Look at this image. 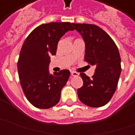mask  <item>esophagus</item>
I'll use <instances>...</instances> for the list:
<instances>
[{
	"label": "esophagus",
	"mask_w": 135,
	"mask_h": 135,
	"mask_svg": "<svg viewBox=\"0 0 135 135\" xmlns=\"http://www.w3.org/2000/svg\"><path fill=\"white\" fill-rule=\"evenodd\" d=\"M71 74L72 76H79V73H77L76 71H71Z\"/></svg>",
	"instance_id": "34e87169"
}]
</instances>
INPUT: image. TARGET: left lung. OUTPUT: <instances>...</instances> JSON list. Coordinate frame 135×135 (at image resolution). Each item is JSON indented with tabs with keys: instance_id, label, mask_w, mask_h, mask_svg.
I'll return each instance as SVG.
<instances>
[{
	"instance_id": "1",
	"label": "left lung",
	"mask_w": 135,
	"mask_h": 135,
	"mask_svg": "<svg viewBox=\"0 0 135 135\" xmlns=\"http://www.w3.org/2000/svg\"><path fill=\"white\" fill-rule=\"evenodd\" d=\"M85 42V61L96 68L90 78L80 73L83 86L77 90L80 101L90 107L107 104L117 88L122 71L121 57L112 38L95 25L72 24Z\"/></svg>"
}]
</instances>
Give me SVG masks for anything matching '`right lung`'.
<instances>
[{
  "label": "right lung",
  "mask_w": 135,
  "mask_h": 135,
  "mask_svg": "<svg viewBox=\"0 0 135 135\" xmlns=\"http://www.w3.org/2000/svg\"><path fill=\"white\" fill-rule=\"evenodd\" d=\"M73 23L50 22L36 27L25 40L17 63L20 84L28 101L47 109L60 100L61 92L70 76L66 69L49 73L50 56L56 55L59 40Z\"/></svg>",
  "instance_id": "1"
}]
</instances>
